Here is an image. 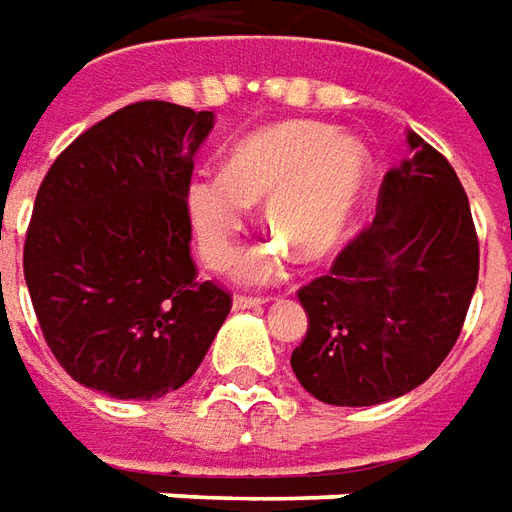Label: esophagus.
Listing matches in <instances>:
<instances>
[{
	"label": "esophagus",
	"mask_w": 512,
	"mask_h": 512,
	"mask_svg": "<svg viewBox=\"0 0 512 512\" xmlns=\"http://www.w3.org/2000/svg\"><path fill=\"white\" fill-rule=\"evenodd\" d=\"M267 298H253V295H234V309H256V306H262Z\"/></svg>",
	"instance_id": "esophagus-1"
}]
</instances>
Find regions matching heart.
I'll use <instances>...</instances> for the list:
<instances>
[{"mask_svg":"<svg viewBox=\"0 0 512 512\" xmlns=\"http://www.w3.org/2000/svg\"><path fill=\"white\" fill-rule=\"evenodd\" d=\"M370 153L351 133L323 122H278L236 144L217 178L189 189V217L209 267H228L248 228V206L264 203V225L278 236L239 267L248 284L287 273L292 253L320 262L337 250L370 183Z\"/></svg>","mask_w":512,"mask_h":512,"instance_id":"obj_1","label":"heart"}]
</instances>
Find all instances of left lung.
Here are the masks:
<instances>
[{"mask_svg":"<svg viewBox=\"0 0 512 512\" xmlns=\"http://www.w3.org/2000/svg\"><path fill=\"white\" fill-rule=\"evenodd\" d=\"M384 175L379 211L298 290L309 317L290 365L317 401L373 407L424 384L460 337L479 278V242L457 172L418 133Z\"/></svg>","mask_w":512,"mask_h":512,"instance_id":"obj_1","label":"left lung"}]
</instances>
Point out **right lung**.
<instances>
[{
	"instance_id": "add662e5",
	"label": "right lung",
	"mask_w": 512,
	"mask_h": 512,
	"mask_svg": "<svg viewBox=\"0 0 512 512\" xmlns=\"http://www.w3.org/2000/svg\"><path fill=\"white\" fill-rule=\"evenodd\" d=\"M211 111L144 100L105 116L49 167L24 281L49 351L83 387L150 401L200 368L231 295L197 281L189 183Z\"/></svg>"
}]
</instances>
